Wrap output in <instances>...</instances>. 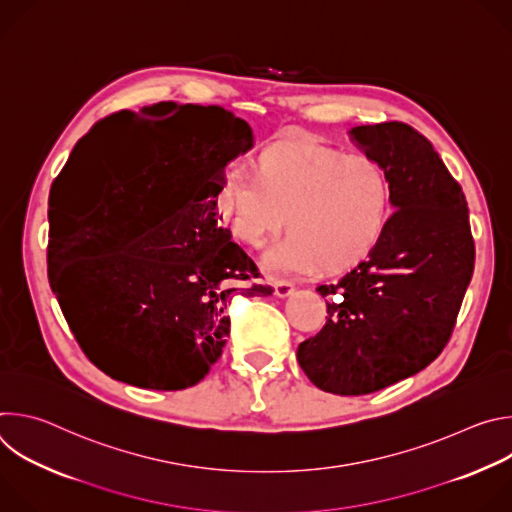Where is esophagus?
Listing matches in <instances>:
<instances>
[{
	"label": "esophagus",
	"mask_w": 512,
	"mask_h": 512,
	"mask_svg": "<svg viewBox=\"0 0 512 512\" xmlns=\"http://www.w3.org/2000/svg\"><path fill=\"white\" fill-rule=\"evenodd\" d=\"M273 287H275V296L277 298H287L291 291H294V283L291 281H283V279H275L273 281Z\"/></svg>",
	"instance_id": "1"
}]
</instances>
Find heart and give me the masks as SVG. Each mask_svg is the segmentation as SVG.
<instances>
[{
    "mask_svg": "<svg viewBox=\"0 0 512 512\" xmlns=\"http://www.w3.org/2000/svg\"><path fill=\"white\" fill-rule=\"evenodd\" d=\"M233 235L251 249L289 233L263 259L273 273H340L367 259L393 214V184L371 156L279 143L235 168L216 194Z\"/></svg>",
    "mask_w": 512,
    "mask_h": 512,
    "instance_id": "b5f03b06",
    "label": "heart"
}]
</instances>
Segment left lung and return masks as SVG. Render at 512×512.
Wrapping results in <instances>:
<instances>
[{"instance_id":"obj_1","label":"left lung","mask_w":512,"mask_h":512,"mask_svg":"<svg viewBox=\"0 0 512 512\" xmlns=\"http://www.w3.org/2000/svg\"><path fill=\"white\" fill-rule=\"evenodd\" d=\"M350 137L387 170L397 210L367 261L318 287L334 300L324 328L298 346V362L326 393L367 395L440 356L476 251L462 186L427 137L401 121L358 125Z\"/></svg>"}]
</instances>
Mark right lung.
I'll list each match as a JSON object with an SVG mask.
<instances>
[{
	"instance_id": "right-lung-1",
	"label": "right lung",
	"mask_w": 512,
	"mask_h": 512,
	"mask_svg": "<svg viewBox=\"0 0 512 512\" xmlns=\"http://www.w3.org/2000/svg\"><path fill=\"white\" fill-rule=\"evenodd\" d=\"M253 148L247 121L164 101L97 121L52 192L48 277L89 360L111 379L180 391L204 379L231 330L229 304L271 296L216 210L225 166ZM100 178L97 179L96 176Z\"/></svg>"
}]
</instances>
